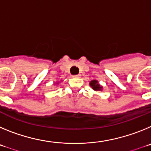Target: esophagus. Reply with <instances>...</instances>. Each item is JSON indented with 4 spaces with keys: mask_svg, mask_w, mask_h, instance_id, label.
Wrapping results in <instances>:
<instances>
[{
    "mask_svg": "<svg viewBox=\"0 0 151 151\" xmlns=\"http://www.w3.org/2000/svg\"><path fill=\"white\" fill-rule=\"evenodd\" d=\"M81 76H81L80 74L76 75V76H73V77H74V78H81Z\"/></svg>",
    "mask_w": 151,
    "mask_h": 151,
    "instance_id": "1",
    "label": "esophagus"
}]
</instances>
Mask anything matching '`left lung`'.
<instances>
[{"label": "left lung", "instance_id": "obj_1", "mask_svg": "<svg viewBox=\"0 0 151 151\" xmlns=\"http://www.w3.org/2000/svg\"><path fill=\"white\" fill-rule=\"evenodd\" d=\"M89 85L92 88V89L94 91H102L104 88L102 85H100L99 82L97 80H91L89 83Z\"/></svg>", "mask_w": 151, "mask_h": 151}]
</instances>
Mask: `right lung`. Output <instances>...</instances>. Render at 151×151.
<instances>
[{
  "instance_id": "obj_1",
  "label": "right lung",
  "mask_w": 151,
  "mask_h": 151,
  "mask_svg": "<svg viewBox=\"0 0 151 151\" xmlns=\"http://www.w3.org/2000/svg\"><path fill=\"white\" fill-rule=\"evenodd\" d=\"M60 83V82H57V83H54V84H55V85H58V84H59Z\"/></svg>"
}]
</instances>
